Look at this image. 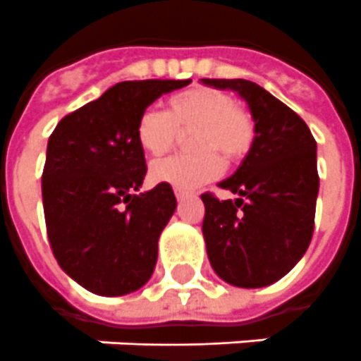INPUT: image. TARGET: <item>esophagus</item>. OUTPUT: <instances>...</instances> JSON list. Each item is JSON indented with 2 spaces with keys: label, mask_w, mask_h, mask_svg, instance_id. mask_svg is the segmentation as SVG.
<instances>
[{
  "label": "esophagus",
  "mask_w": 361,
  "mask_h": 361,
  "mask_svg": "<svg viewBox=\"0 0 361 361\" xmlns=\"http://www.w3.org/2000/svg\"><path fill=\"white\" fill-rule=\"evenodd\" d=\"M175 195H177L178 201H183V199L186 197V194H184V192H180V190H175Z\"/></svg>",
  "instance_id": "34e87169"
}]
</instances>
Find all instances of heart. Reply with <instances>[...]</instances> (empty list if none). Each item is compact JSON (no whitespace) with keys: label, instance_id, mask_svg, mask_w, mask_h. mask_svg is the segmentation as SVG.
<instances>
[{"label":"heart","instance_id":"1","mask_svg":"<svg viewBox=\"0 0 361 361\" xmlns=\"http://www.w3.org/2000/svg\"><path fill=\"white\" fill-rule=\"evenodd\" d=\"M180 130H197L194 145L201 152L177 154L151 166L154 183L171 184L180 192L214 180L224 167L220 152L227 160H238L250 151L255 134L250 114L233 97L212 87H194L175 94L169 111L145 109L137 119L135 137L147 154L162 157L177 143Z\"/></svg>","mask_w":361,"mask_h":361}]
</instances>
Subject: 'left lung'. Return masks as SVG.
Returning <instances> with one entry per match:
<instances>
[{
    "instance_id": "left-lung-1",
    "label": "left lung",
    "mask_w": 361,
    "mask_h": 361,
    "mask_svg": "<svg viewBox=\"0 0 361 361\" xmlns=\"http://www.w3.org/2000/svg\"><path fill=\"white\" fill-rule=\"evenodd\" d=\"M246 100L255 123L252 149L218 186L238 197L203 194L209 261L224 281L257 289L281 279L310 246L319 194L317 141L298 114L247 80H209Z\"/></svg>"
}]
</instances>
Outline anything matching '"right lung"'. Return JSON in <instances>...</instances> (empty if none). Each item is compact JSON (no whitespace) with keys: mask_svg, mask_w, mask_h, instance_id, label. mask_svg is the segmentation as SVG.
Masks as SVG:
<instances>
[{"mask_svg":"<svg viewBox=\"0 0 361 361\" xmlns=\"http://www.w3.org/2000/svg\"><path fill=\"white\" fill-rule=\"evenodd\" d=\"M192 80L121 82L57 123L46 149L42 204L51 252L83 289L123 296L149 281L158 238L177 209L169 184L137 194L147 173L140 115Z\"/></svg>","mask_w":361,"mask_h":361,"instance_id":"obj_1","label":"right lung"}]
</instances>
